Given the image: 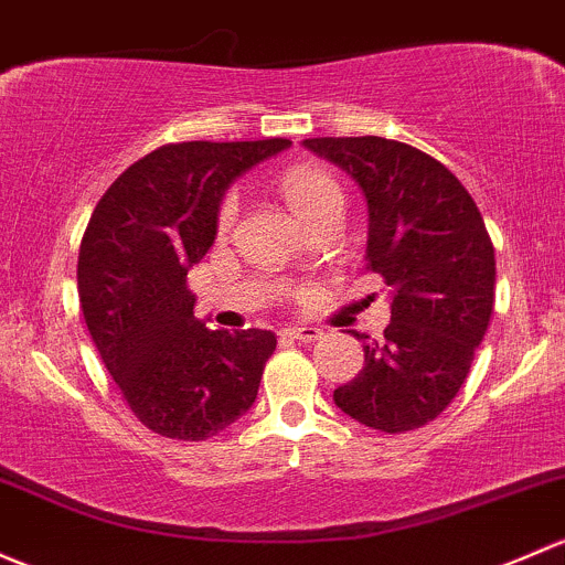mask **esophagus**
I'll use <instances>...</instances> for the list:
<instances>
[{
	"label": "esophagus",
	"instance_id": "obj_1",
	"mask_svg": "<svg viewBox=\"0 0 565 565\" xmlns=\"http://www.w3.org/2000/svg\"><path fill=\"white\" fill-rule=\"evenodd\" d=\"M281 335L292 338V341L311 343V341H319V338H322V330L319 328H284Z\"/></svg>",
	"mask_w": 565,
	"mask_h": 565
}]
</instances>
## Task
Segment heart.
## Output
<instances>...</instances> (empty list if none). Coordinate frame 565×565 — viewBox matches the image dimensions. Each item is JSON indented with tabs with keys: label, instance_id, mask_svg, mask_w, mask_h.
<instances>
[{
	"label": "heart",
	"instance_id": "1",
	"mask_svg": "<svg viewBox=\"0 0 565 565\" xmlns=\"http://www.w3.org/2000/svg\"><path fill=\"white\" fill-rule=\"evenodd\" d=\"M278 189H281V198L287 200V205L292 207V213L302 224H308L313 216L330 211V207L343 205V192L338 181L317 164H292V168H287L278 178ZM235 213L237 198L227 194L218 205V227L227 230L233 224Z\"/></svg>",
	"mask_w": 565,
	"mask_h": 565
}]
</instances>
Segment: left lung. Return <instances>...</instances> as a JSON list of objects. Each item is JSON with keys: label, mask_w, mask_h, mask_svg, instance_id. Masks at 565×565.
Returning a JSON list of instances; mask_svg holds the SVG:
<instances>
[{"label": "left lung", "mask_w": 565, "mask_h": 565, "mask_svg": "<svg viewBox=\"0 0 565 565\" xmlns=\"http://www.w3.org/2000/svg\"><path fill=\"white\" fill-rule=\"evenodd\" d=\"M308 151L354 178L367 203V270L390 287V324L365 367L332 392L360 425L406 433L438 417L471 371L495 302V252L457 178L387 138H311Z\"/></svg>", "instance_id": "obj_1"}]
</instances>
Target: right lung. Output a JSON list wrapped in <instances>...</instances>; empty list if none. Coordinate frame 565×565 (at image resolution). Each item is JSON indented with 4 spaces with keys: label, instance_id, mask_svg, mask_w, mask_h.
<instances>
[{
    "label": "right lung",
    "instance_id": "1",
    "mask_svg": "<svg viewBox=\"0 0 565 565\" xmlns=\"http://www.w3.org/2000/svg\"><path fill=\"white\" fill-rule=\"evenodd\" d=\"M284 138L170 142L110 183L78 254V298L99 358L148 430L203 441L257 401L270 330H211L194 317L186 273L216 241L235 178Z\"/></svg>",
    "mask_w": 565,
    "mask_h": 565
}]
</instances>
